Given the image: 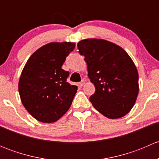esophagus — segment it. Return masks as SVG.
Masks as SVG:
<instances>
[{"label":"esophagus","mask_w":159,"mask_h":159,"mask_svg":"<svg viewBox=\"0 0 159 159\" xmlns=\"http://www.w3.org/2000/svg\"><path fill=\"white\" fill-rule=\"evenodd\" d=\"M84 84H85V81H84V80H83V81H81V82L78 83V86H79V87H82V86L84 85Z\"/></svg>","instance_id":"obj_1"}]
</instances>
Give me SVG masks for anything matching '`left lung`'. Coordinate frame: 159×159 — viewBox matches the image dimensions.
<instances>
[{
  "label": "left lung",
  "instance_id": "8db88e82",
  "mask_svg": "<svg viewBox=\"0 0 159 159\" xmlns=\"http://www.w3.org/2000/svg\"><path fill=\"white\" fill-rule=\"evenodd\" d=\"M78 48L95 87L89 98L94 108L111 119L125 116L139 91V73L132 59L122 48L103 39L81 40Z\"/></svg>",
  "mask_w": 159,
  "mask_h": 159
}]
</instances>
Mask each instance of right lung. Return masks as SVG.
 <instances>
[{"label": "right lung", "instance_id": "add662e5", "mask_svg": "<svg viewBox=\"0 0 159 159\" xmlns=\"http://www.w3.org/2000/svg\"><path fill=\"white\" fill-rule=\"evenodd\" d=\"M72 42H51L37 50L25 64L18 84L22 104L35 119L52 123L69 109L78 87L67 82L61 68L75 49Z\"/></svg>", "mask_w": 159, "mask_h": 159}]
</instances>
